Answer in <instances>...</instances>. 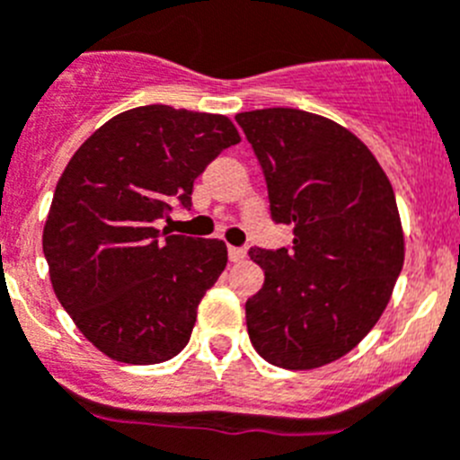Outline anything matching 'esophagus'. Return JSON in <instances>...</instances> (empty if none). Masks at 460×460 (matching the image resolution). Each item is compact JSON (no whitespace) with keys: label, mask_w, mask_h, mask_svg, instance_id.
<instances>
[{"label":"esophagus","mask_w":460,"mask_h":460,"mask_svg":"<svg viewBox=\"0 0 460 460\" xmlns=\"http://www.w3.org/2000/svg\"><path fill=\"white\" fill-rule=\"evenodd\" d=\"M227 255H230V262H242V260L246 258V248L230 246L227 248Z\"/></svg>","instance_id":"34e87169"}]
</instances>
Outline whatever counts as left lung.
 <instances>
[{
    "mask_svg": "<svg viewBox=\"0 0 460 460\" xmlns=\"http://www.w3.org/2000/svg\"><path fill=\"white\" fill-rule=\"evenodd\" d=\"M234 120L262 164L273 221L294 226L292 248H251L264 285L246 301L248 337L276 367H323L376 326L402 273L393 184L335 120L289 107Z\"/></svg>",
    "mask_w": 460,
    "mask_h": 460,
    "instance_id": "1",
    "label": "left lung"
}]
</instances>
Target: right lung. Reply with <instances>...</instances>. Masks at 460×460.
Segmentation results:
<instances>
[{"mask_svg":"<svg viewBox=\"0 0 460 460\" xmlns=\"http://www.w3.org/2000/svg\"><path fill=\"white\" fill-rule=\"evenodd\" d=\"M239 141L221 113L147 104L107 120L67 162L43 252L66 313L111 360L157 365L187 347L227 248L162 233L155 221L175 202L191 208L193 180Z\"/></svg>","mask_w":460,"mask_h":460,"instance_id":"obj_1","label":"right lung"}]
</instances>
